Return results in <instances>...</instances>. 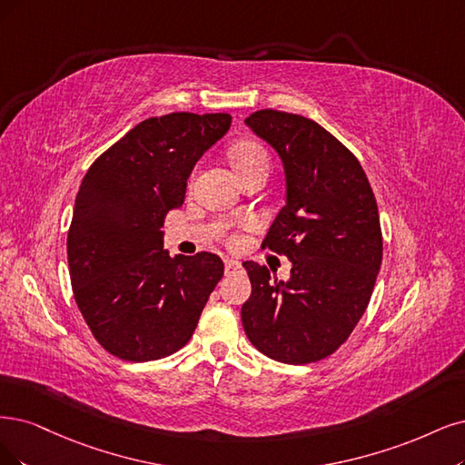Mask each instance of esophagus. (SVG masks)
Segmentation results:
<instances>
[{"label": "esophagus", "mask_w": 465, "mask_h": 465, "mask_svg": "<svg viewBox=\"0 0 465 465\" xmlns=\"http://www.w3.org/2000/svg\"><path fill=\"white\" fill-rule=\"evenodd\" d=\"M242 270V262H237V261H226V273L228 276H232V273H235V272H239Z\"/></svg>", "instance_id": "1"}]
</instances>
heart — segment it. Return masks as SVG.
Returning a JSON list of instances; mask_svg holds the SVG:
<instances>
[{
    "label": "heart",
    "mask_w": 465,
    "mask_h": 465,
    "mask_svg": "<svg viewBox=\"0 0 465 465\" xmlns=\"http://www.w3.org/2000/svg\"><path fill=\"white\" fill-rule=\"evenodd\" d=\"M230 161L237 172H242L245 168L256 166V164H266L270 166V157L268 151L252 140L239 142L230 149Z\"/></svg>",
    "instance_id": "b5f03b06"
}]
</instances>
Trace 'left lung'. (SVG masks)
Masks as SVG:
<instances>
[{
	"instance_id": "left-lung-1",
	"label": "left lung",
	"mask_w": 465,
	"mask_h": 465,
	"mask_svg": "<svg viewBox=\"0 0 465 465\" xmlns=\"http://www.w3.org/2000/svg\"><path fill=\"white\" fill-rule=\"evenodd\" d=\"M245 124L283 163L285 206L262 249L291 261L287 282L243 262L252 285L242 322L252 345L283 364L333 354L366 312L383 259L380 213L362 164L314 120L262 109Z\"/></svg>"
}]
</instances>
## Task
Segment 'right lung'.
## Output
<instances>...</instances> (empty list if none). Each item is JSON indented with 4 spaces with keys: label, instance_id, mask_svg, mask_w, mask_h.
<instances>
[{
    "label": "right lung",
    "instance_id": "add662e5",
    "mask_svg": "<svg viewBox=\"0 0 465 465\" xmlns=\"http://www.w3.org/2000/svg\"><path fill=\"white\" fill-rule=\"evenodd\" d=\"M232 126L228 113H170L132 128L90 166L66 237L73 293L99 345L128 362L174 354L192 339L223 276L213 252L163 249L168 211L195 163Z\"/></svg>",
    "mask_w": 465,
    "mask_h": 465
}]
</instances>
